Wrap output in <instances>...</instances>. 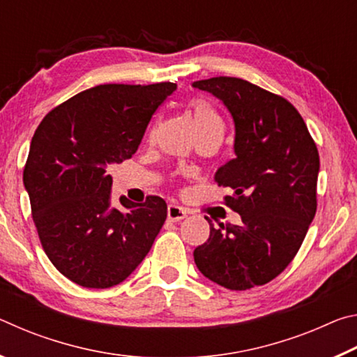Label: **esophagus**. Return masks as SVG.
<instances>
[{"label":"esophagus","instance_id":"1","mask_svg":"<svg viewBox=\"0 0 357 357\" xmlns=\"http://www.w3.org/2000/svg\"><path fill=\"white\" fill-rule=\"evenodd\" d=\"M185 215H187L185 211L181 206H178V204H170V206H168V209H167V217H168V220H170V222L183 220Z\"/></svg>","mask_w":357,"mask_h":357}]
</instances>
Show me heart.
Returning <instances> with one entry per match:
<instances>
[{"instance_id": "heart-1", "label": "heart", "mask_w": 357, "mask_h": 357, "mask_svg": "<svg viewBox=\"0 0 357 357\" xmlns=\"http://www.w3.org/2000/svg\"><path fill=\"white\" fill-rule=\"evenodd\" d=\"M189 107H190L193 124H195L198 135L203 134V132H206V130L223 128L219 113L215 112V108L211 105L209 102L197 98V99H192L189 102Z\"/></svg>"}]
</instances>
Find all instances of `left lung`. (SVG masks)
<instances>
[{
  "label": "left lung",
  "instance_id": "obj_1",
  "mask_svg": "<svg viewBox=\"0 0 357 357\" xmlns=\"http://www.w3.org/2000/svg\"><path fill=\"white\" fill-rule=\"evenodd\" d=\"M193 86L219 98L234 121L236 157L214 174L243 225L209 220L193 250L200 273L234 291L275 279L293 261L317 213L319 155L291 102L243 78L213 77Z\"/></svg>",
  "mask_w": 357,
  "mask_h": 357
}]
</instances>
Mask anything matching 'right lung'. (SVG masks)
<instances>
[{
  "mask_svg": "<svg viewBox=\"0 0 357 357\" xmlns=\"http://www.w3.org/2000/svg\"><path fill=\"white\" fill-rule=\"evenodd\" d=\"M176 83L99 84L45 114L34 132L23 184L42 249L84 288H110L134 273L167 219L157 195L110 206L107 167L130 159Z\"/></svg>",
  "mask_w": 357,
  "mask_h": 357,
  "instance_id": "1",
  "label": "right lung"
}]
</instances>
